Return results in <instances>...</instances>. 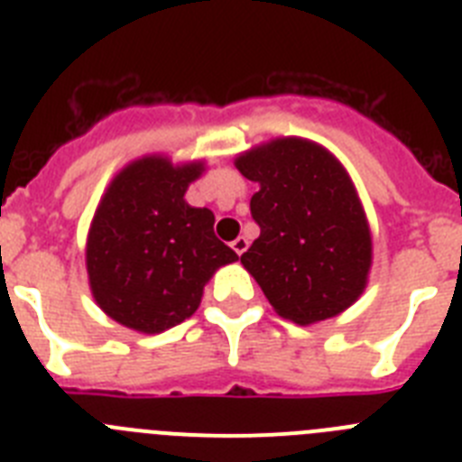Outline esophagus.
I'll use <instances>...</instances> for the list:
<instances>
[{"label": "esophagus", "mask_w": 462, "mask_h": 462, "mask_svg": "<svg viewBox=\"0 0 462 462\" xmlns=\"http://www.w3.org/2000/svg\"><path fill=\"white\" fill-rule=\"evenodd\" d=\"M247 245H250V243H247V238H245V236H238V238H236L234 243H231V247H234L236 254L240 256L245 250H247Z\"/></svg>", "instance_id": "esophagus-1"}]
</instances>
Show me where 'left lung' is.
Segmentation results:
<instances>
[{"label": "left lung", "mask_w": 462, "mask_h": 462, "mask_svg": "<svg viewBox=\"0 0 462 462\" xmlns=\"http://www.w3.org/2000/svg\"><path fill=\"white\" fill-rule=\"evenodd\" d=\"M259 191L261 234L240 256L284 319L317 324L345 312L368 284L373 238L345 166L308 138H275L236 159Z\"/></svg>", "instance_id": "1"}]
</instances>
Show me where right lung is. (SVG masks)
I'll list each match as a JSON object with an SVG mask.
<instances>
[{"label": "right lung", "mask_w": 462, "mask_h": 462, "mask_svg": "<svg viewBox=\"0 0 462 462\" xmlns=\"http://www.w3.org/2000/svg\"><path fill=\"white\" fill-rule=\"evenodd\" d=\"M203 162L175 166L162 154L132 162L108 185L89 224V289L110 319L162 333L199 310L206 282L238 259L212 231L215 215L185 191Z\"/></svg>", "instance_id": "1"}]
</instances>
